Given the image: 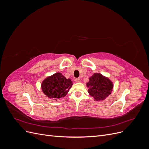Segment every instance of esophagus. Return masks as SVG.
<instances>
[{
  "label": "esophagus",
  "mask_w": 149,
  "mask_h": 149,
  "mask_svg": "<svg viewBox=\"0 0 149 149\" xmlns=\"http://www.w3.org/2000/svg\"><path fill=\"white\" fill-rule=\"evenodd\" d=\"M75 81L76 83H79L81 81V79L79 78H75Z\"/></svg>",
  "instance_id": "obj_1"
}]
</instances>
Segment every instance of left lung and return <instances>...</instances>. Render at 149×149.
I'll list each match as a JSON object with an SVG mask.
<instances>
[{
	"label": "left lung",
	"instance_id": "1",
	"mask_svg": "<svg viewBox=\"0 0 149 149\" xmlns=\"http://www.w3.org/2000/svg\"><path fill=\"white\" fill-rule=\"evenodd\" d=\"M88 93L96 100H104L111 93L112 83L100 73H94L87 83Z\"/></svg>",
	"mask_w": 149,
	"mask_h": 149
}]
</instances>
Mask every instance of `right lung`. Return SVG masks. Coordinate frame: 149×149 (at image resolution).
Masks as SVG:
<instances>
[{"label":"right lung","mask_w":149,"mask_h":149,"mask_svg":"<svg viewBox=\"0 0 149 149\" xmlns=\"http://www.w3.org/2000/svg\"><path fill=\"white\" fill-rule=\"evenodd\" d=\"M73 82L60 73H57L45 79L42 85V91L49 97L59 99L66 95Z\"/></svg>","instance_id":"add662e5"}]
</instances>
